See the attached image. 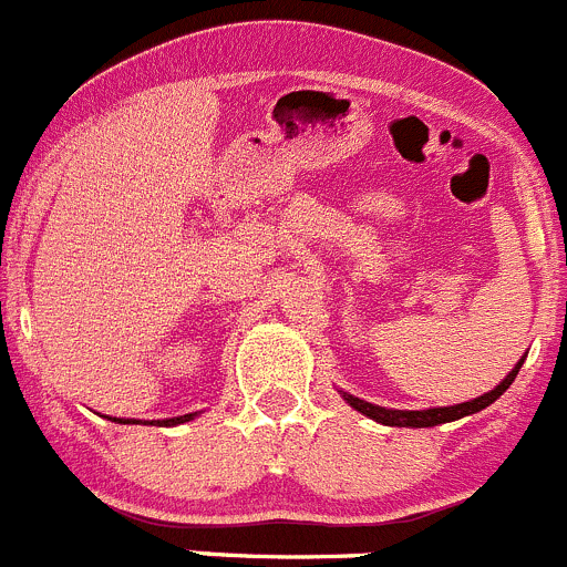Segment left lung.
<instances>
[{
	"label": "left lung",
	"instance_id": "1",
	"mask_svg": "<svg viewBox=\"0 0 567 567\" xmlns=\"http://www.w3.org/2000/svg\"><path fill=\"white\" fill-rule=\"evenodd\" d=\"M520 363H524V358L515 363L513 372H509L507 378L496 385V389L487 391V394H482V396H476V400H472V402H463V405L430 408V411H389V408H378V405H372V402H363L352 394H344V400L350 402L355 411L367 413L369 419H374V422H380V424H389V427H435V424L455 422V419L468 416V413H476V411H482V408L491 405V402H496L498 396L509 389V383H513L515 374H518Z\"/></svg>",
	"mask_w": 567,
	"mask_h": 567
}]
</instances>
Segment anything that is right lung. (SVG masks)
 Returning a JSON list of instances; mask_svg holds the SVG:
<instances>
[{"instance_id":"1","label":"right lung","mask_w":567,"mask_h":567,"mask_svg":"<svg viewBox=\"0 0 567 567\" xmlns=\"http://www.w3.org/2000/svg\"><path fill=\"white\" fill-rule=\"evenodd\" d=\"M195 416V413H187V416H176V419H165V422H162V424H165V427H171V424H182V422H189V419H193ZM115 422H121V419H115ZM123 424H126V422H123Z\"/></svg>"}]
</instances>
